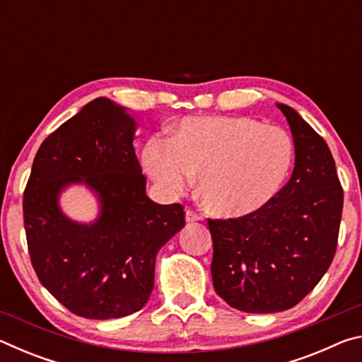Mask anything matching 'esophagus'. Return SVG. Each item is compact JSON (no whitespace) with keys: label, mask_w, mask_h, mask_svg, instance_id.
Masks as SVG:
<instances>
[{"label":"esophagus","mask_w":362,"mask_h":362,"mask_svg":"<svg viewBox=\"0 0 362 362\" xmlns=\"http://www.w3.org/2000/svg\"><path fill=\"white\" fill-rule=\"evenodd\" d=\"M185 218H187L188 223H192V222H198V220H201V216L193 209H187L185 211Z\"/></svg>","instance_id":"esophagus-1"}]
</instances>
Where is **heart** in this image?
<instances>
[{
	"instance_id": "heart-1",
	"label": "heart",
	"mask_w": 362,
	"mask_h": 362,
	"mask_svg": "<svg viewBox=\"0 0 362 362\" xmlns=\"http://www.w3.org/2000/svg\"><path fill=\"white\" fill-rule=\"evenodd\" d=\"M142 163L168 193L199 177L204 206L220 217H244L265 207L283 188L293 163L289 134L249 116H201L182 122L173 140L153 137Z\"/></svg>"
}]
</instances>
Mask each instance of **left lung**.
Returning a JSON list of instances; mask_svg holds the SVG:
<instances>
[{"label": "left lung", "instance_id": "1", "mask_svg": "<svg viewBox=\"0 0 362 362\" xmlns=\"http://www.w3.org/2000/svg\"><path fill=\"white\" fill-rule=\"evenodd\" d=\"M289 122L296 166L279 193L250 216L207 218L218 297L246 313H278L308 296L334 260L343 188L327 144L296 110Z\"/></svg>", "mask_w": 362, "mask_h": 362}]
</instances>
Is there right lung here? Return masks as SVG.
<instances>
[{"instance_id": "1", "label": "right lung", "mask_w": 362, "mask_h": 362, "mask_svg": "<svg viewBox=\"0 0 362 362\" xmlns=\"http://www.w3.org/2000/svg\"><path fill=\"white\" fill-rule=\"evenodd\" d=\"M136 122L105 97L88 103L41 144L23 193L30 260L66 310L89 320L136 313L155 286L158 250L185 226L183 206L156 204L134 148ZM86 182L100 194L90 226L59 212L58 193Z\"/></svg>"}]
</instances>
